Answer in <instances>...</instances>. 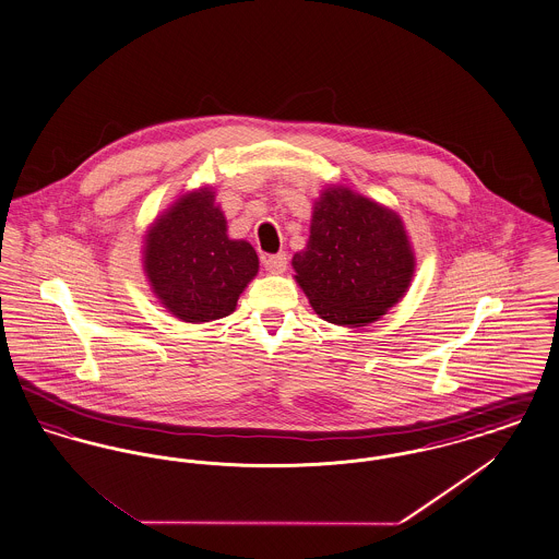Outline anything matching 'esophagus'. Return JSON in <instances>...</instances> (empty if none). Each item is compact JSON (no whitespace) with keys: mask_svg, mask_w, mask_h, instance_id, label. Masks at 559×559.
Wrapping results in <instances>:
<instances>
[{"mask_svg":"<svg viewBox=\"0 0 559 559\" xmlns=\"http://www.w3.org/2000/svg\"><path fill=\"white\" fill-rule=\"evenodd\" d=\"M264 267L270 274H283L287 270V255L285 253H274L264 258Z\"/></svg>","mask_w":559,"mask_h":559,"instance_id":"1","label":"esophagus"}]
</instances>
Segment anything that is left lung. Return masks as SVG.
Segmentation results:
<instances>
[{
  "label": "left lung",
  "instance_id": "obj_1",
  "mask_svg": "<svg viewBox=\"0 0 559 559\" xmlns=\"http://www.w3.org/2000/svg\"><path fill=\"white\" fill-rule=\"evenodd\" d=\"M295 278L320 319L365 326L399 304L415 258L399 215L347 188L322 192Z\"/></svg>",
  "mask_w": 559,
  "mask_h": 559
}]
</instances>
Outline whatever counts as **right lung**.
Listing matches in <instances>:
<instances>
[{"label": "right lung", "instance_id": "right-lung-1", "mask_svg": "<svg viewBox=\"0 0 559 559\" xmlns=\"http://www.w3.org/2000/svg\"><path fill=\"white\" fill-rule=\"evenodd\" d=\"M247 240L228 239L226 219L201 188L163 213L146 237L144 270L160 304L185 322H210L235 312L258 274Z\"/></svg>", "mask_w": 559, "mask_h": 559}]
</instances>
